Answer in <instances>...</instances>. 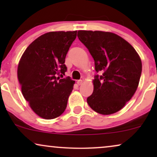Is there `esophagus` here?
Listing matches in <instances>:
<instances>
[{"label": "esophagus", "mask_w": 157, "mask_h": 157, "mask_svg": "<svg viewBox=\"0 0 157 157\" xmlns=\"http://www.w3.org/2000/svg\"><path fill=\"white\" fill-rule=\"evenodd\" d=\"M77 83H78V85H81L83 83V80H81V79H80V80H78V81H77Z\"/></svg>", "instance_id": "esophagus-1"}]
</instances>
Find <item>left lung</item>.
<instances>
[{
	"label": "left lung",
	"instance_id": "1",
	"mask_svg": "<svg viewBox=\"0 0 157 157\" xmlns=\"http://www.w3.org/2000/svg\"><path fill=\"white\" fill-rule=\"evenodd\" d=\"M78 38L93 57L96 73L89 106L103 115L123 108L136 92L142 70L140 57L130 44L110 32L78 31Z\"/></svg>",
	"mask_w": 157,
	"mask_h": 157
}]
</instances>
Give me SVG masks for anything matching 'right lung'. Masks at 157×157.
I'll return each mask as SVG.
<instances>
[{
  "mask_svg": "<svg viewBox=\"0 0 157 157\" xmlns=\"http://www.w3.org/2000/svg\"><path fill=\"white\" fill-rule=\"evenodd\" d=\"M77 31L48 32L28 46L18 66V78L25 99L36 114L53 119L64 112L75 81L65 75V59Z\"/></svg>",
  "mask_w": 157,
  "mask_h": 157,
  "instance_id": "add662e5",
  "label": "right lung"
}]
</instances>
